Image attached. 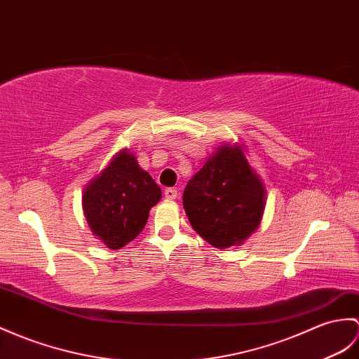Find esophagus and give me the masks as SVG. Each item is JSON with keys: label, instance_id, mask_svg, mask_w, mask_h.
I'll return each mask as SVG.
<instances>
[{"label": "esophagus", "instance_id": "1", "mask_svg": "<svg viewBox=\"0 0 359 359\" xmlns=\"http://www.w3.org/2000/svg\"><path fill=\"white\" fill-rule=\"evenodd\" d=\"M165 198L166 200H174V198H177V189H174V188H166L165 189Z\"/></svg>", "mask_w": 359, "mask_h": 359}]
</instances>
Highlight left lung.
<instances>
[{
    "mask_svg": "<svg viewBox=\"0 0 359 359\" xmlns=\"http://www.w3.org/2000/svg\"><path fill=\"white\" fill-rule=\"evenodd\" d=\"M266 189L245 148L223 144L183 191L191 226L214 248L241 246L260 226Z\"/></svg>",
    "mask_w": 359,
    "mask_h": 359,
    "instance_id": "left-lung-1",
    "label": "left lung"
}]
</instances>
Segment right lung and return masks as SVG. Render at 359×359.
<instances>
[{
	"label": "right lung",
	"mask_w": 359,
	"mask_h": 359,
	"mask_svg": "<svg viewBox=\"0 0 359 359\" xmlns=\"http://www.w3.org/2000/svg\"><path fill=\"white\" fill-rule=\"evenodd\" d=\"M162 198L159 185L128 148L113 156L82 193V210L93 236L121 249L145 228L149 210Z\"/></svg>",
	"instance_id": "add662e5"
}]
</instances>
